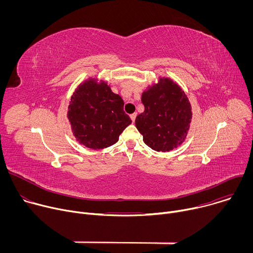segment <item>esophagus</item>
Instances as JSON below:
<instances>
[{
    "mask_svg": "<svg viewBox=\"0 0 253 253\" xmlns=\"http://www.w3.org/2000/svg\"><path fill=\"white\" fill-rule=\"evenodd\" d=\"M136 116H137V114H136V113H133V114H131V115H130V118H131V120H132V122H133V123L135 122Z\"/></svg>",
    "mask_w": 253,
    "mask_h": 253,
    "instance_id": "1",
    "label": "esophagus"
}]
</instances>
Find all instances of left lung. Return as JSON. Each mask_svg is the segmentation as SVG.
I'll use <instances>...</instances> for the list:
<instances>
[{
	"instance_id": "obj_1",
	"label": "left lung",
	"mask_w": 253,
	"mask_h": 253,
	"mask_svg": "<svg viewBox=\"0 0 253 253\" xmlns=\"http://www.w3.org/2000/svg\"><path fill=\"white\" fill-rule=\"evenodd\" d=\"M144 112L136 117L135 124L143 140L155 151L166 152L181 144L192 118L188 98L170 79L159 83L142 94Z\"/></svg>"
}]
</instances>
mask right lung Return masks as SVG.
<instances>
[{
    "instance_id": "obj_1",
    "label": "right lung",
    "mask_w": 253,
    "mask_h": 253,
    "mask_svg": "<svg viewBox=\"0 0 253 253\" xmlns=\"http://www.w3.org/2000/svg\"><path fill=\"white\" fill-rule=\"evenodd\" d=\"M123 106L122 98L106 83L85 82L74 93L69 105L68 118L74 135L91 149L113 145L132 122Z\"/></svg>"
}]
</instances>
